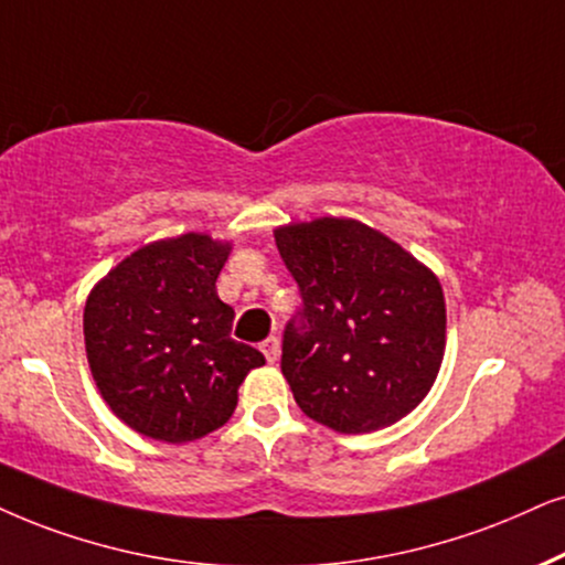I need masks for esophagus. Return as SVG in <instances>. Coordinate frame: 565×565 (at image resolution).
Wrapping results in <instances>:
<instances>
[{"label": "esophagus", "instance_id": "obj_1", "mask_svg": "<svg viewBox=\"0 0 565 565\" xmlns=\"http://www.w3.org/2000/svg\"><path fill=\"white\" fill-rule=\"evenodd\" d=\"M260 352L266 354V360L274 365V362L278 360V354H281V341H278L276 335H268V339L260 344Z\"/></svg>", "mask_w": 565, "mask_h": 565}]
</instances>
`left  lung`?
<instances>
[{
  "label": "left lung",
  "instance_id": "1",
  "mask_svg": "<svg viewBox=\"0 0 565 565\" xmlns=\"http://www.w3.org/2000/svg\"><path fill=\"white\" fill-rule=\"evenodd\" d=\"M276 247L302 297L281 344L299 409L335 433L398 423L427 396L443 362L438 278L352 218L281 226Z\"/></svg>",
  "mask_w": 565,
  "mask_h": 565
}]
</instances>
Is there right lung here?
<instances>
[{"mask_svg": "<svg viewBox=\"0 0 565 565\" xmlns=\"http://www.w3.org/2000/svg\"><path fill=\"white\" fill-rule=\"evenodd\" d=\"M230 245L182 234L140 247L90 291L83 312L88 365L122 423L188 443L226 423L258 349L232 339L234 310L216 295Z\"/></svg>", "mask_w": 565, "mask_h": 565, "instance_id": "right-lung-1", "label": "right lung"}]
</instances>
